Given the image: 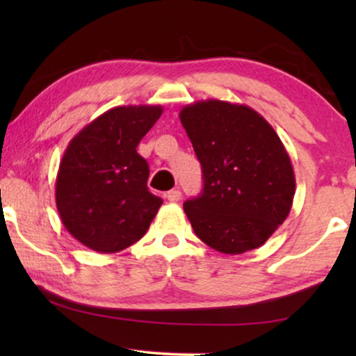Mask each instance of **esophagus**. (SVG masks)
I'll return each mask as SVG.
<instances>
[{
    "label": "esophagus",
    "mask_w": 356,
    "mask_h": 356,
    "mask_svg": "<svg viewBox=\"0 0 356 356\" xmlns=\"http://www.w3.org/2000/svg\"><path fill=\"white\" fill-rule=\"evenodd\" d=\"M165 197H167L170 202H178L179 199H181V191H179V189H172V191L165 194Z\"/></svg>",
    "instance_id": "1"
}]
</instances>
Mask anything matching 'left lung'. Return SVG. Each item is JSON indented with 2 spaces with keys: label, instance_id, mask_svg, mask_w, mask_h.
<instances>
[{
  "label": "left lung",
  "instance_id": "1",
  "mask_svg": "<svg viewBox=\"0 0 356 356\" xmlns=\"http://www.w3.org/2000/svg\"><path fill=\"white\" fill-rule=\"evenodd\" d=\"M202 167L201 196L183 204L196 235L223 254L269 240L289 217L295 173L285 145L248 105L199 100L179 111Z\"/></svg>",
  "mask_w": 356,
  "mask_h": 356
}]
</instances>
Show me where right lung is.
I'll list each match as a JSON object with an SVG mask.
<instances>
[{"instance_id": "obj_1", "label": "right lung", "mask_w": 356, "mask_h": 356, "mask_svg": "<svg viewBox=\"0 0 356 356\" xmlns=\"http://www.w3.org/2000/svg\"><path fill=\"white\" fill-rule=\"evenodd\" d=\"M162 111L160 105L115 106L67 144L56 175V207L66 230L90 250L123 251L157 216L163 201L149 191V165L136 147Z\"/></svg>"}]
</instances>
